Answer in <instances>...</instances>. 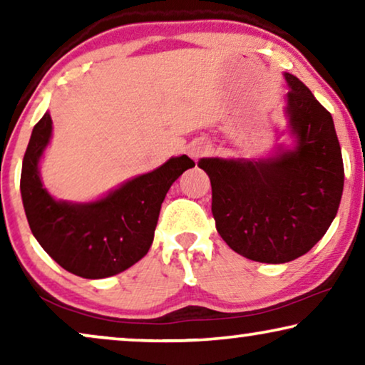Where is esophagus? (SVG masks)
Instances as JSON below:
<instances>
[{"instance_id": "obj_1", "label": "esophagus", "mask_w": 365, "mask_h": 365, "mask_svg": "<svg viewBox=\"0 0 365 365\" xmlns=\"http://www.w3.org/2000/svg\"><path fill=\"white\" fill-rule=\"evenodd\" d=\"M209 144L207 143H204V141H194L192 144H189V156L191 158H194V159H199V158H202L204 154H207L209 153Z\"/></svg>"}]
</instances>
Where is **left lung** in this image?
<instances>
[{
	"mask_svg": "<svg viewBox=\"0 0 365 365\" xmlns=\"http://www.w3.org/2000/svg\"><path fill=\"white\" fill-rule=\"evenodd\" d=\"M294 151L269 161L201 159L212 187L217 232L232 251L282 264L316 246L336 217L344 189L341 144L331 113L286 73Z\"/></svg>",
	"mask_w": 365,
	"mask_h": 365,
	"instance_id": "1",
	"label": "left lung"
}]
</instances>
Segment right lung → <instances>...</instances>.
I'll list each match as a JSON object with an SVG mask.
<instances>
[{
	"label": "right lung",
	"instance_id": "right-lung-1",
	"mask_svg": "<svg viewBox=\"0 0 365 365\" xmlns=\"http://www.w3.org/2000/svg\"><path fill=\"white\" fill-rule=\"evenodd\" d=\"M51 136L46 113L31 133L21 169V197L33 236L66 271L103 279L126 271L146 256L161 204L171 184L194 161L186 154L128 181L91 204L58 202L43 187L38 161Z\"/></svg>",
	"mask_w": 365,
	"mask_h": 365
}]
</instances>
